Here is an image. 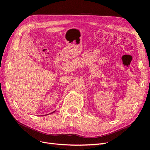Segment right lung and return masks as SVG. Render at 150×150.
Wrapping results in <instances>:
<instances>
[{"mask_svg":"<svg viewBox=\"0 0 150 150\" xmlns=\"http://www.w3.org/2000/svg\"><path fill=\"white\" fill-rule=\"evenodd\" d=\"M54 112H55V111H54V112H51V113H50V114H52V113H54Z\"/></svg>","mask_w":150,"mask_h":150,"instance_id":"obj_1","label":"right lung"}]
</instances>
